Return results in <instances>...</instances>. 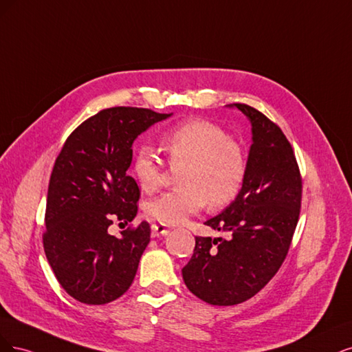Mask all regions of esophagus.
Here are the masks:
<instances>
[{
  "mask_svg": "<svg viewBox=\"0 0 352 352\" xmlns=\"http://www.w3.org/2000/svg\"><path fill=\"white\" fill-rule=\"evenodd\" d=\"M169 232V230L166 228V226H164V225H156V223H153L152 225V236L155 238V236H161V235H166Z\"/></svg>",
  "mask_w": 352,
  "mask_h": 352,
  "instance_id": "1",
  "label": "esophagus"
}]
</instances>
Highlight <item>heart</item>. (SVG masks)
Listing matches in <instances>:
<instances>
[{
	"label": "heart",
	"instance_id": "heart-1",
	"mask_svg": "<svg viewBox=\"0 0 352 352\" xmlns=\"http://www.w3.org/2000/svg\"><path fill=\"white\" fill-rule=\"evenodd\" d=\"M162 146L169 161L184 165L179 188L147 201L146 213L165 225H177L197 213L208 201L221 208L232 201L245 178V156L231 135L206 120H191L165 133ZM131 173L139 187L152 192L161 184L162 164L149 146L135 152Z\"/></svg>",
	"mask_w": 352,
	"mask_h": 352
}]
</instances>
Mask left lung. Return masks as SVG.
I'll return each mask as SVG.
<instances>
[{
	"instance_id": "1",
	"label": "left lung",
	"mask_w": 352,
	"mask_h": 352,
	"mask_svg": "<svg viewBox=\"0 0 352 352\" xmlns=\"http://www.w3.org/2000/svg\"><path fill=\"white\" fill-rule=\"evenodd\" d=\"M228 107L252 124L245 178L231 205L205 222L228 238L196 236L195 253L183 267L187 288L213 305L240 304L275 276L301 206V175L285 134L252 107Z\"/></svg>"
}]
</instances>
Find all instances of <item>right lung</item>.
Returning a JSON list of instances; mask_svg holds the SVG:
<instances>
[{
  "label": "right lung",
  "instance_id": "obj_1",
  "mask_svg": "<svg viewBox=\"0 0 352 352\" xmlns=\"http://www.w3.org/2000/svg\"><path fill=\"white\" fill-rule=\"evenodd\" d=\"M173 114L116 107L82 122L65 140L48 187L45 254L60 285L85 304H107L126 292L151 241V226L108 232L131 222L140 190L127 175L138 135Z\"/></svg>",
  "mask_w": 352,
  "mask_h": 352
}]
</instances>
